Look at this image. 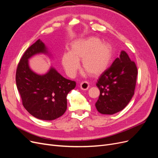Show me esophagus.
I'll return each mask as SVG.
<instances>
[{"instance_id":"1","label":"esophagus","mask_w":158,"mask_h":158,"mask_svg":"<svg viewBox=\"0 0 158 158\" xmlns=\"http://www.w3.org/2000/svg\"><path fill=\"white\" fill-rule=\"evenodd\" d=\"M89 83L88 82H86V81H84V82H81L80 84V88L83 89V90H86L89 88Z\"/></svg>"}]
</instances>
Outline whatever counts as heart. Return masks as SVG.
<instances>
[{"mask_svg":"<svg viewBox=\"0 0 158 158\" xmlns=\"http://www.w3.org/2000/svg\"><path fill=\"white\" fill-rule=\"evenodd\" d=\"M113 50L108 43L102 42L97 37H88L74 41L70 51L64 52L61 57L63 68L70 77H74L80 68L82 60L84 70L92 76L103 73L112 60Z\"/></svg>","mask_w":158,"mask_h":158,"instance_id":"b5f03b06","label":"heart"}]
</instances>
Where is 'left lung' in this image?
Listing matches in <instances>:
<instances>
[{
    "label": "left lung",
    "mask_w": 158,
    "mask_h": 158,
    "mask_svg": "<svg viewBox=\"0 0 158 158\" xmlns=\"http://www.w3.org/2000/svg\"><path fill=\"white\" fill-rule=\"evenodd\" d=\"M137 74L135 63L122 51L98 80L100 95L95 106L98 112L113 114L122 111L135 94Z\"/></svg>",
    "instance_id": "left-lung-1"
}]
</instances>
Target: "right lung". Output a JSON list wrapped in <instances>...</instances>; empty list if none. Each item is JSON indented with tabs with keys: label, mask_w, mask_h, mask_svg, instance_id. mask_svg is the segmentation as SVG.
I'll use <instances>...</instances> for the list:
<instances>
[{
	"label": "right lung",
	"mask_w": 158,
	"mask_h": 158,
	"mask_svg": "<svg viewBox=\"0 0 158 158\" xmlns=\"http://www.w3.org/2000/svg\"><path fill=\"white\" fill-rule=\"evenodd\" d=\"M41 53L51 55L44 43L38 40L25 51L18 63L16 82L27 111L37 118L52 121L65 113L66 96L74 89L76 82L64 78L52 66L45 74L34 73L28 60Z\"/></svg>",
	"instance_id": "1"
}]
</instances>
